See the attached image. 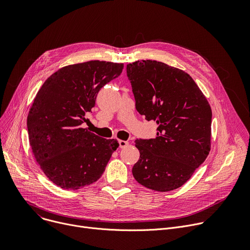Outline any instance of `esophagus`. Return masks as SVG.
<instances>
[{"label":"esophagus","mask_w":250,"mask_h":250,"mask_svg":"<svg viewBox=\"0 0 250 250\" xmlns=\"http://www.w3.org/2000/svg\"><path fill=\"white\" fill-rule=\"evenodd\" d=\"M129 145V142L127 141H124V140H119V147L120 148H125Z\"/></svg>","instance_id":"34e87169"}]
</instances>
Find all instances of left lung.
<instances>
[{"instance_id":"1","label":"left lung","mask_w":250,"mask_h":250,"mask_svg":"<svg viewBox=\"0 0 250 250\" xmlns=\"http://www.w3.org/2000/svg\"><path fill=\"white\" fill-rule=\"evenodd\" d=\"M136 109L158 125L157 137L136 140L140 158L132 174L142 186L170 191L187 183L211 145V108L193 79L156 61L127 64Z\"/></svg>"}]
</instances>
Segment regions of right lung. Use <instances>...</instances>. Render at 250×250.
Wrapping results in <instances>:
<instances>
[{
    "instance_id": "right-lung-1",
    "label": "right lung",
    "mask_w": 250,
    "mask_h": 250,
    "mask_svg": "<svg viewBox=\"0 0 250 250\" xmlns=\"http://www.w3.org/2000/svg\"><path fill=\"white\" fill-rule=\"evenodd\" d=\"M123 63L89 61L63 66L38 91L26 125L33 154L44 175L64 189L95 183L105 171L115 139H103L82 123L95 106L98 91L118 77Z\"/></svg>"
}]
</instances>
